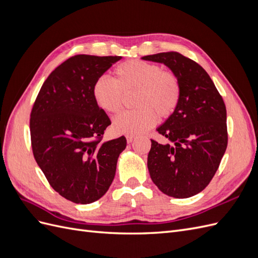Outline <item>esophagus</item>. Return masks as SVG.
I'll return each instance as SVG.
<instances>
[{
    "label": "esophagus",
    "mask_w": 258,
    "mask_h": 258,
    "mask_svg": "<svg viewBox=\"0 0 258 258\" xmlns=\"http://www.w3.org/2000/svg\"><path fill=\"white\" fill-rule=\"evenodd\" d=\"M126 139H127V142H128V143H131L132 141H134L135 137H134V136H130V135H127V136H126Z\"/></svg>",
    "instance_id": "obj_1"
}]
</instances>
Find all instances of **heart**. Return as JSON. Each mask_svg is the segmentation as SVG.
Here are the masks:
<instances>
[{
  "label": "heart",
  "instance_id": "heart-1",
  "mask_svg": "<svg viewBox=\"0 0 258 258\" xmlns=\"http://www.w3.org/2000/svg\"><path fill=\"white\" fill-rule=\"evenodd\" d=\"M115 81L102 75L92 86V96L101 110L115 114L120 110L122 92L137 91L134 111L122 112L113 120L117 134L141 135L176 108L181 87L176 76L150 62L132 60L115 69Z\"/></svg>",
  "mask_w": 258,
  "mask_h": 258
}]
</instances>
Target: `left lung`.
I'll list each match as a JSON object with an SVG mask.
<instances>
[{
	"label": "left lung",
	"instance_id": "obj_1",
	"mask_svg": "<svg viewBox=\"0 0 258 258\" xmlns=\"http://www.w3.org/2000/svg\"><path fill=\"white\" fill-rule=\"evenodd\" d=\"M145 61L165 64L179 83L174 112L157 129L172 144L152 140L147 168L154 184L173 198H188L213 178L227 147L226 106L205 69L183 54H150Z\"/></svg>",
	"mask_w": 258,
	"mask_h": 258
}]
</instances>
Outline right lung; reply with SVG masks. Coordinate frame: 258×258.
Masks as SVG:
<instances>
[{"label":"right lung","instance_id":"add662e5","mask_svg":"<svg viewBox=\"0 0 258 258\" xmlns=\"http://www.w3.org/2000/svg\"><path fill=\"white\" fill-rule=\"evenodd\" d=\"M119 56L77 54L50 73L35 100L30 119L34 158L62 197L87 205L113 182L124 137L101 142L111 120L97 105L92 86Z\"/></svg>","mask_w":258,"mask_h":258}]
</instances>
